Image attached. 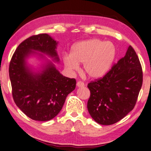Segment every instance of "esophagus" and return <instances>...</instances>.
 Listing matches in <instances>:
<instances>
[{"mask_svg":"<svg viewBox=\"0 0 151 151\" xmlns=\"http://www.w3.org/2000/svg\"><path fill=\"white\" fill-rule=\"evenodd\" d=\"M76 86H77V87H78V88L83 87V86H84V83H83V82L78 81V82H77V83H76Z\"/></svg>","mask_w":151,"mask_h":151,"instance_id":"esophagus-1","label":"esophagus"}]
</instances>
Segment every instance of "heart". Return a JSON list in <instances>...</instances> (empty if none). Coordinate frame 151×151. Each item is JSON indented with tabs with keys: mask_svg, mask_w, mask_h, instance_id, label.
<instances>
[{
	"mask_svg": "<svg viewBox=\"0 0 151 151\" xmlns=\"http://www.w3.org/2000/svg\"><path fill=\"white\" fill-rule=\"evenodd\" d=\"M116 56V48L110 42L99 39L83 41L74 45L70 55H65L63 61L68 69L75 70L83 63V71L92 78H100L111 68Z\"/></svg>",
	"mask_w": 151,
	"mask_h": 151,
	"instance_id": "obj_1",
	"label": "heart"
}]
</instances>
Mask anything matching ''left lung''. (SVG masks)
<instances>
[{
	"mask_svg": "<svg viewBox=\"0 0 151 151\" xmlns=\"http://www.w3.org/2000/svg\"><path fill=\"white\" fill-rule=\"evenodd\" d=\"M142 84L141 65L130 45L103 78L88 84L90 96L87 108L92 119L104 125L120 121L135 107Z\"/></svg>",
	"mask_w": 151,
	"mask_h": 151,
	"instance_id": "obj_1",
	"label": "left lung"
}]
</instances>
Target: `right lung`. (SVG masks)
<instances>
[{"label": "right lung", "mask_w": 151, "mask_h": 151, "mask_svg": "<svg viewBox=\"0 0 151 151\" xmlns=\"http://www.w3.org/2000/svg\"><path fill=\"white\" fill-rule=\"evenodd\" d=\"M58 42L47 34L33 35L18 45L9 65V76L14 101L19 108L35 121L54 118L63 106L67 95L76 87V80L64 76L57 69ZM30 56L45 61L41 69L35 71L27 63Z\"/></svg>", "instance_id": "right-lung-1"}]
</instances>
